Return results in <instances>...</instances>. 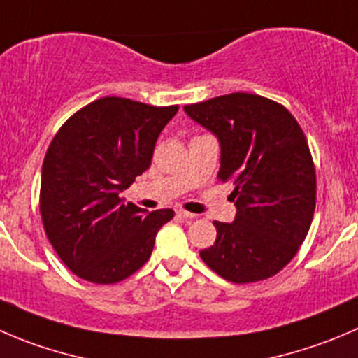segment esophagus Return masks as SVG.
Returning a JSON list of instances; mask_svg holds the SVG:
<instances>
[{
    "label": "esophagus",
    "mask_w": 358,
    "mask_h": 358,
    "mask_svg": "<svg viewBox=\"0 0 358 358\" xmlns=\"http://www.w3.org/2000/svg\"><path fill=\"white\" fill-rule=\"evenodd\" d=\"M176 215H178L180 218H183V220H194V218H196V215L189 213V211L185 210H176Z\"/></svg>",
    "instance_id": "34e87169"
}]
</instances>
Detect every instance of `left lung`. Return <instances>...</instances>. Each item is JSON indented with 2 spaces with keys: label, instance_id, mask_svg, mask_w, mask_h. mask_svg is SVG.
I'll use <instances>...</instances> for the list:
<instances>
[{
  "label": "left lung",
  "instance_id": "obj_1",
  "mask_svg": "<svg viewBox=\"0 0 358 358\" xmlns=\"http://www.w3.org/2000/svg\"><path fill=\"white\" fill-rule=\"evenodd\" d=\"M220 145V182H232L234 222H213L201 259L232 283L275 276L303 245L317 203L306 136L285 106L248 92L183 106Z\"/></svg>",
  "mask_w": 358,
  "mask_h": 358
}]
</instances>
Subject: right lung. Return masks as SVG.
Masks as SVG:
<instances>
[{"instance_id": "right-lung-1", "label": "right lung", "mask_w": 358, "mask_h": 358, "mask_svg": "<svg viewBox=\"0 0 358 358\" xmlns=\"http://www.w3.org/2000/svg\"><path fill=\"white\" fill-rule=\"evenodd\" d=\"M178 106L103 98L78 110L57 131L41 168L40 211L62 262L92 283L136 273L173 210L124 203L120 192L145 173L155 141Z\"/></svg>"}]
</instances>
